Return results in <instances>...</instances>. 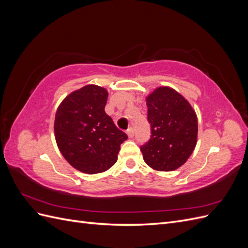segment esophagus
Segmentation results:
<instances>
[{"label": "esophagus", "instance_id": "obj_1", "mask_svg": "<svg viewBox=\"0 0 248 248\" xmlns=\"http://www.w3.org/2000/svg\"><path fill=\"white\" fill-rule=\"evenodd\" d=\"M126 133H127V136H128L130 139H132V138H133V136H134V130H133L132 127H130V128L127 129Z\"/></svg>", "mask_w": 248, "mask_h": 248}]
</instances>
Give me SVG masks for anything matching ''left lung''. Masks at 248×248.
Returning <instances> with one entry per match:
<instances>
[{"label": "left lung", "instance_id": "left-lung-1", "mask_svg": "<svg viewBox=\"0 0 248 248\" xmlns=\"http://www.w3.org/2000/svg\"><path fill=\"white\" fill-rule=\"evenodd\" d=\"M146 101L151 137L140 147L144 160L156 170H177L197 145L196 111L181 94L169 87L157 88Z\"/></svg>", "mask_w": 248, "mask_h": 248}]
</instances>
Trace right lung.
Segmentation results:
<instances>
[{
    "mask_svg": "<svg viewBox=\"0 0 248 248\" xmlns=\"http://www.w3.org/2000/svg\"><path fill=\"white\" fill-rule=\"evenodd\" d=\"M108 93L88 85L60 104L55 118L57 145L71 166L86 174L106 171L116 163L120 145L128 139L104 108Z\"/></svg>",
    "mask_w": 248,
    "mask_h": 248,
    "instance_id": "1",
    "label": "right lung"
}]
</instances>
